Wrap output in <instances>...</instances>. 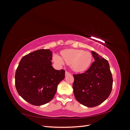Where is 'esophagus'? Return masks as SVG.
Returning a JSON list of instances; mask_svg holds the SVG:
<instances>
[{
    "label": "esophagus",
    "instance_id": "1",
    "mask_svg": "<svg viewBox=\"0 0 130 130\" xmlns=\"http://www.w3.org/2000/svg\"><path fill=\"white\" fill-rule=\"evenodd\" d=\"M70 74H71L70 72H69L68 71H66L65 72V75H66V76H68V75H70Z\"/></svg>",
    "mask_w": 130,
    "mask_h": 130
}]
</instances>
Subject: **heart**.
<instances>
[{
    "label": "heart",
    "mask_w": 130,
    "mask_h": 130,
    "mask_svg": "<svg viewBox=\"0 0 130 130\" xmlns=\"http://www.w3.org/2000/svg\"><path fill=\"white\" fill-rule=\"evenodd\" d=\"M92 55L89 51L82 50L69 49L63 50L61 57L55 55L54 59L60 64L65 62L71 65L72 69L76 72L85 71L89 68L92 61Z\"/></svg>",
    "instance_id": "1"
}]
</instances>
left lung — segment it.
Returning <instances> with one entry per match:
<instances>
[{
	"label": "left lung",
	"instance_id": "obj_1",
	"mask_svg": "<svg viewBox=\"0 0 130 130\" xmlns=\"http://www.w3.org/2000/svg\"><path fill=\"white\" fill-rule=\"evenodd\" d=\"M95 61L84 73L74 74L72 85L76 100L88 107L97 106L110 96L113 79L107 60L91 51Z\"/></svg>",
	"mask_w": 130,
	"mask_h": 130
}]
</instances>
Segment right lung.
I'll use <instances>...</instances> for the list:
<instances>
[{"mask_svg":"<svg viewBox=\"0 0 130 130\" xmlns=\"http://www.w3.org/2000/svg\"><path fill=\"white\" fill-rule=\"evenodd\" d=\"M52 56L49 49H40L23 56L19 62L15 75L16 89L31 105L40 106L50 101L64 79L65 71L52 66Z\"/></svg>","mask_w":130,"mask_h":130,"instance_id":"add662e5","label":"right lung"}]
</instances>
